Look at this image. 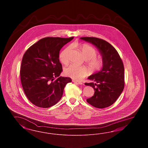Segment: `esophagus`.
Returning a JSON list of instances; mask_svg holds the SVG:
<instances>
[{
	"label": "esophagus",
	"instance_id": "34e87169",
	"mask_svg": "<svg viewBox=\"0 0 148 148\" xmlns=\"http://www.w3.org/2000/svg\"><path fill=\"white\" fill-rule=\"evenodd\" d=\"M73 82L77 84L82 85L83 83L82 82H79V81H77V80H73Z\"/></svg>",
	"mask_w": 148,
	"mask_h": 148
}]
</instances>
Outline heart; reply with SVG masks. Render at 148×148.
I'll use <instances>...</instances> for the list:
<instances>
[{"label": "heart", "instance_id": "obj_1", "mask_svg": "<svg viewBox=\"0 0 148 148\" xmlns=\"http://www.w3.org/2000/svg\"><path fill=\"white\" fill-rule=\"evenodd\" d=\"M73 45L79 48L82 55L87 62L88 65L92 72H98L102 69L104 66V60L101 58H97V51L92 46L86 44L75 42ZM71 46L63 50L59 54V59L64 64L69 63L68 53L71 50ZM65 74L75 80H80L90 73L89 70L84 66H78L71 64L65 68Z\"/></svg>", "mask_w": 148, "mask_h": 148}]
</instances>
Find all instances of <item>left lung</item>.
<instances>
[{
  "mask_svg": "<svg viewBox=\"0 0 148 148\" xmlns=\"http://www.w3.org/2000/svg\"><path fill=\"white\" fill-rule=\"evenodd\" d=\"M81 39L91 42L102 55L104 66L101 71L89 77L92 83H85L94 89V95L86 101L97 108L112 106L118 99L124 88V68L119 53L106 40L95 37H82Z\"/></svg>",
  "mask_w": 148,
  "mask_h": 148,
  "instance_id": "8db88e82",
  "label": "left lung"
}]
</instances>
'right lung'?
<instances>
[{"mask_svg":"<svg viewBox=\"0 0 148 148\" xmlns=\"http://www.w3.org/2000/svg\"><path fill=\"white\" fill-rule=\"evenodd\" d=\"M74 38L46 37L24 53L20 71L21 85L29 100L36 106L47 108L56 104L63 96L70 77H59L62 65L61 48Z\"/></svg>","mask_w":148,"mask_h":148,"instance_id":"obj_1","label":"right lung"}]
</instances>
